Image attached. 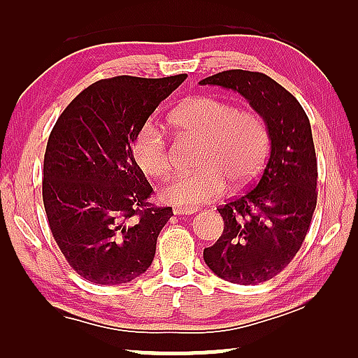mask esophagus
Returning a JSON list of instances; mask_svg holds the SVG:
<instances>
[{"mask_svg":"<svg viewBox=\"0 0 358 358\" xmlns=\"http://www.w3.org/2000/svg\"><path fill=\"white\" fill-rule=\"evenodd\" d=\"M198 208H194V206H177V208H173V213L177 215H191V214H196L198 213Z\"/></svg>","mask_w":358,"mask_h":358,"instance_id":"34e87169","label":"esophagus"}]
</instances>
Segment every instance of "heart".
<instances>
[{
	"label": "heart",
	"instance_id": "b5f03b06",
	"mask_svg": "<svg viewBox=\"0 0 358 358\" xmlns=\"http://www.w3.org/2000/svg\"><path fill=\"white\" fill-rule=\"evenodd\" d=\"M170 122L185 134L201 139V145L196 157L199 169L175 175L160 188V198L167 203H209L222 194L227 181L231 188H246L263 172L271 136L264 118L255 110H236L224 100L199 95L181 103ZM133 157L154 178L165 177L172 167L165 136L152 123L136 133Z\"/></svg>",
	"mask_w": 358,
	"mask_h": 358
}]
</instances>
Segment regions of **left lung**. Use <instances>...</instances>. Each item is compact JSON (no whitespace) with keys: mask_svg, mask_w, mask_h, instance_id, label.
Instances as JSON below:
<instances>
[{"mask_svg":"<svg viewBox=\"0 0 358 358\" xmlns=\"http://www.w3.org/2000/svg\"><path fill=\"white\" fill-rule=\"evenodd\" d=\"M199 84L238 92L269 128L271 154L263 175L243 196L220 206L224 231L204 248L206 264L220 279L261 284L294 259L313 217L318 162L310 120L299 100L263 73L230 69Z\"/></svg>","mask_w":358,"mask_h":358,"instance_id":"obj_1","label":"left lung"}]
</instances>
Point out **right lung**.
Listing matches in <instances>:
<instances>
[{
    "mask_svg": "<svg viewBox=\"0 0 358 358\" xmlns=\"http://www.w3.org/2000/svg\"><path fill=\"white\" fill-rule=\"evenodd\" d=\"M186 79L117 76L84 89L50 133L43 206L53 238L80 278L124 284L152 264L172 208H155L133 157L136 133Z\"/></svg>",
    "mask_w": 358,
    "mask_h": 358,
    "instance_id": "1",
    "label": "right lung"
}]
</instances>
